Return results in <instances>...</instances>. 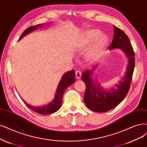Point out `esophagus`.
<instances>
[{
  "label": "esophagus",
  "mask_w": 147,
  "mask_h": 147,
  "mask_svg": "<svg viewBox=\"0 0 147 147\" xmlns=\"http://www.w3.org/2000/svg\"><path fill=\"white\" fill-rule=\"evenodd\" d=\"M75 75H76V77H77V79H79L82 77V72H81L80 70H77L75 71Z\"/></svg>",
  "instance_id": "obj_1"
}]
</instances>
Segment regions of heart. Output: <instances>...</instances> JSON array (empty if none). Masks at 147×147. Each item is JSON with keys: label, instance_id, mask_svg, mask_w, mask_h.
Returning <instances> with one entry per match:
<instances>
[{"label": "heart", "instance_id": "b5f03b06", "mask_svg": "<svg viewBox=\"0 0 147 147\" xmlns=\"http://www.w3.org/2000/svg\"><path fill=\"white\" fill-rule=\"evenodd\" d=\"M92 43L86 53L87 59L93 61L98 59L102 54L107 44V38L103 34H100L97 30H89L84 32L81 39V46L86 48Z\"/></svg>", "mask_w": 147, "mask_h": 147}]
</instances>
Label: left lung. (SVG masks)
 <instances>
[{"label":"left lung","instance_id":"8db88e82","mask_svg":"<svg viewBox=\"0 0 147 147\" xmlns=\"http://www.w3.org/2000/svg\"><path fill=\"white\" fill-rule=\"evenodd\" d=\"M114 34L109 49H120L128 59V64L122 80L114 87L103 88L92 78L97 65L86 70L82 75L86 84L84 101L86 106L94 112L105 113L112 109L122 102L128 92L134 69V52L129 39L125 32L114 25Z\"/></svg>","mask_w":147,"mask_h":147}]
</instances>
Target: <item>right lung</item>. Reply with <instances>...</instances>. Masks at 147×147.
Returning a JSON list of instances; mask_svg holds the SVG:
<instances>
[{"label":"right lung","instance_id":"1","mask_svg":"<svg viewBox=\"0 0 147 147\" xmlns=\"http://www.w3.org/2000/svg\"><path fill=\"white\" fill-rule=\"evenodd\" d=\"M39 27H42V24H39L37 25H35V26L28 27L22 33L19 40H21L23 37H24L25 35H27V34L34 31V30H36ZM75 82V74L74 70H70V71L65 73L63 75V77L61 78V79L60 82L58 85L56 94H55V97L53 100H52V102L49 103L48 105H44L42 106H33L27 104L24 100L23 101L29 109H32V111H34V112H36L38 114H43V115L53 114L55 112H57V111L59 109L61 106L63 97L64 92L69 86L74 83Z\"/></svg>","mask_w":147,"mask_h":147}]
</instances>
